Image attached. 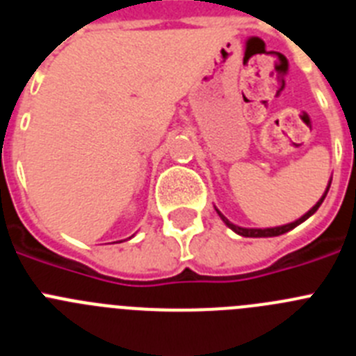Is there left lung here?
<instances>
[{
	"label": "left lung",
	"mask_w": 356,
	"mask_h": 356,
	"mask_svg": "<svg viewBox=\"0 0 356 356\" xmlns=\"http://www.w3.org/2000/svg\"><path fill=\"white\" fill-rule=\"evenodd\" d=\"M330 184H332V181H330ZM330 184H328V187H326L325 194L321 196V200L317 201V203L312 207V209L308 210V212L305 213V216H301L300 219H298V221L289 222V225H284V226H275V228H242V226H237V225H234V222H229L228 219H226V217L222 216L221 212H219V210H217V209L216 210H217V213H219V217H221V219H222V222H225V225L228 226L229 229H234L235 234L242 235V237H278V235H284V234H287V232H291L292 228H296V226H298V225H301V222H303V221H307L308 217L314 216V213L317 212V209H319L321 203L325 201L326 194H328Z\"/></svg>",
	"instance_id": "obj_1"
}]
</instances>
